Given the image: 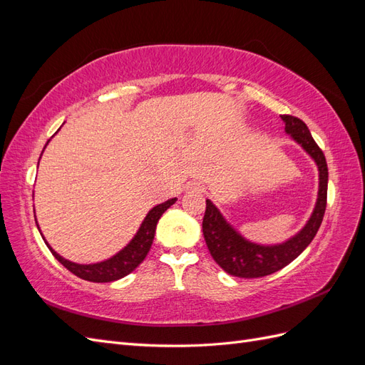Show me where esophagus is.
Masks as SVG:
<instances>
[{
  "mask_svg": "<svg viewBox=\"0 0 365 365\" xmlns=\"http://www.w3.org/2000/svg\"><path fill=\"white\" fill-rule=\"evenodd\" d=\"M185 189L189 192H193V193H202L205 190V185L201 181H192V182L187 184Z\"/></svg>",
  "mask_w": 365,
  "mask_h": 365,
  "instance_id": "34e87169",
  "label": "esophagus"
}]
</instances>
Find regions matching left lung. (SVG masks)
<instances>
[{
    "label": "left lung",
    "mask_w": 365,
    "mask_h": 365,
    "mask_svg": "<svg viewBox=\"0 0 365 365\" xmlns=\"http://www.w3.org/2000/svg\"><path fill=\"white\" fill-rule=\"evenodd\" d=\"M284 130L311 155L319 172L318 200L314 213L306 227L282 245L263 247L251 244L242 237L235 228L219 213L212 201L207 200L205 215L202 219V233L205 244L215 262L225 272L242 279H257L269 275L284 268L295 260L314 240L317 231L323 222L327 204V163L323 150L318 148L315 140L303 120L294 115H282Z\"/></svg>",
    "instance_id": "8db88e82"
}]
</instances>
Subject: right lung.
Returning <instances> with one entry per match:
<instances>
[{
	"instance_id": "add662e5",
	"label": "right lung",
	"mask_w": 365,
	"mask_h": 365,
	"mask_svg": "<svg viewBox=\"0 0 365 365\" xmlns=\"http://www.w3.org/2000/svg\"><path fill=\"white\" fill-rule=\"evenodd\" d=\"M175 201L176 197H172V200L153 207L145 217V220H143V224L137 231L135 237L129 242L128 247H125L120 252H117L111 259L101 263H94V264L73 263L70 260H65L63 257H61L56 251L50 248L47 242L46 244L50 248L53 256L56 257L70 272L77 275V277L88 282H96V283L114 282L134 271L138 264L146 259L148 252L152 247L153 236H155V228H157L158 220L165 210H168L172 204H175Z\"/></svg>"
}]
</instances>
